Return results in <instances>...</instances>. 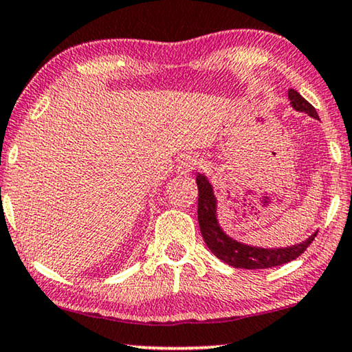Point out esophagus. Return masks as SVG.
<instances>
[{
    "label": "esophagus",
    "instance_id": "34e87169",
    "mask_svg": "<svg viewBox=\"0 0 352 352\" xmlns=\"http://www.w3.org/2000/svg\"><path fill=\"white\" fill-rule=\"evenodd\" d=\"M197 166H199V161H197L195 156L185 155V156H182L180 160H178L177 170L180 172V174H185L186 175V174H191V172L195 170Z\"/></svg>",
    "mask_w": 352,
    "mask_h": 352
}]
</instances>
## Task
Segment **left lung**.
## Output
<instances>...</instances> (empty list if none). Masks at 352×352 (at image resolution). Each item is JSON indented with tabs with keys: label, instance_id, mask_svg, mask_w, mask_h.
Returning <instances> with one entry per match:
<instances>
[{
	"label": "left lung",
	"instance_id": "left-lung-1",
	"mask_svg": "<svg viewBox=\"0 0 352 352\" xmlns=\"http://www.w3.org/2000/svg\"><path fill=\"white\" fill-rule=\"evenodd\" d=\"M289 98L292 102V107L298 111L308 113L309 116L319 120L318 113H316L314 107L300 96L295 89H289ZM197 190H199V197H197V221H199L201 234L204 237V242L207 247L214 252L217 258L225 261L230 266L234 268H244V270H265L273 268V266H279L289 261L298 258L303 252L311 245L314 241L316 234H313L309 239H306L303 244L287 247V249H256V247H249L241 244V242L232 241L228 237L223 231L220 230L219 223H217V201L212 192L210 183L207 178L199 174L196 177Z\"/></svg>",
	"mask_w": 352,
	"mask_h": 352
}]
</instances>
